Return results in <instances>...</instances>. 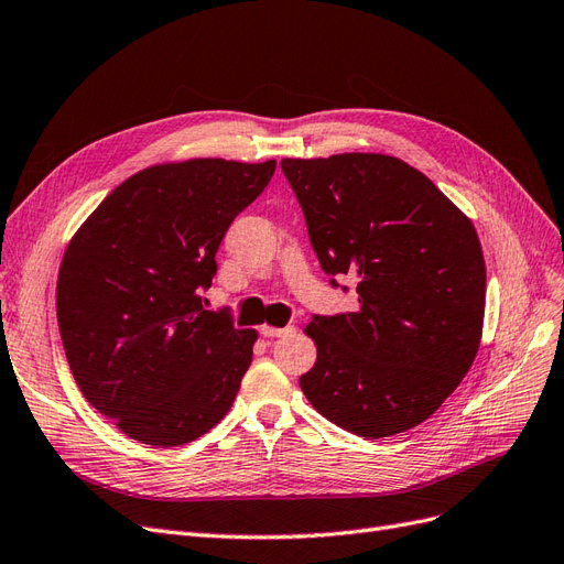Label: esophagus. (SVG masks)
<instances>
[{"mask_svg":"<svg viewBox=\"0 0 564 564\" xmlns=\"http://www.w3.org/2000/svg\"><path fill=\"white\" fill-rule=\"evenodd\" d=\"M260 333H262V337L274 339V337H285L290 333H295V328H293V325H288V328H274V325H262Z\"/></svg>","mask_w":564,"mask_h":564,"instance_id":"34e87169","label":"esophagus"}]
</instances>
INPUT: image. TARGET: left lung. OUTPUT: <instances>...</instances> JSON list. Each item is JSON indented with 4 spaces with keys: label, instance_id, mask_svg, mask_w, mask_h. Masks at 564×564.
Listing matches in <instances>:
<instances>
[{
    "label": "left lung",
    "instance_id": "1",
    "mask_svg": "<svg viewBox=\"0 0 564 564\" xmlns=\"http://www.w3.org/2000/svg\"><path fill=\"white\" fill-rule=\"evenodd\" d=\"M281 169L325 274L358 281L356 312L304 328L316 344L304 395L368 441L422 424L480 347L487 274L474 223L389 154L283 159Z\"/></svg>",
    "mask_w": 564,
    "mask_h": 564
}]
</instances>
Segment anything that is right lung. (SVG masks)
I'll return each instance as SVG.
<instances>
[{
    "instance_id": "add662e5",
    "label": "right lung",
    "mask_w": 564,
    "mask_h": 564,
    "mask_svg": "<svg viewBox=\"0 0 564 564\" xmlns=\"http://www.w3.org/2000/svg\"><path fill=\"white\" fill-rule=\"evenodd\" d=\"M274 171V159L156 163L69 239L56 285L65 356L86 401L129 438L177 447L229 412L258 333L206 312L202 290Z\"/></svg>"
}]
</instances>
